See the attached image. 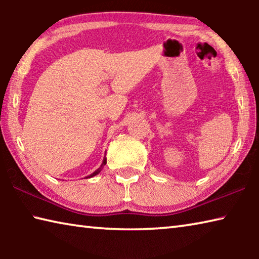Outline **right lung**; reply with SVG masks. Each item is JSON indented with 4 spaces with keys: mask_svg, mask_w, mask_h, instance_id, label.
<instances>
[{
    "mask_svg": "<svg viewBox=\"0 0 259 259\" xmlns=\"http://www.w3.org/2000/svg\"><path fill=\"white\" fill-rule=\"evenodd\" d=\"M105 164H106V159H105V157H104L103 164H102V165H100V166H99V168H98L97 170H96V171H95L94 174H91V175H90V176H88L87 178H91V177H94V176H96V175H98V174L100 172V170H102V169H103V166H104Z\"/></svg>",
    "mask_w": 259,
    "mask_h": 259,
    "instance_id": "1",
    "label": "right lung"
}]
</instances>
